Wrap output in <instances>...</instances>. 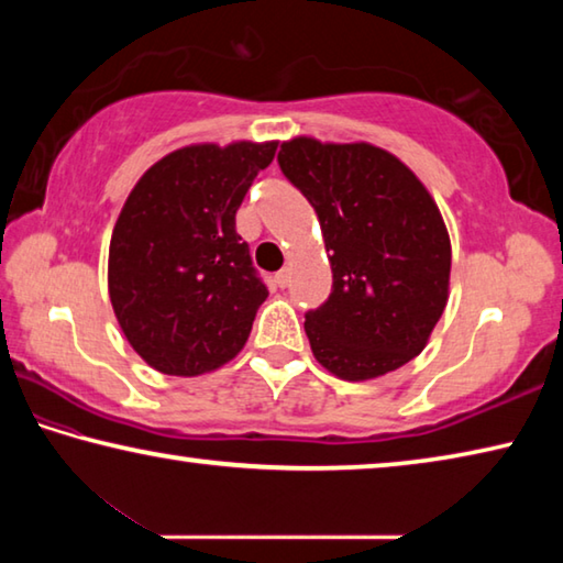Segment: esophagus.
Listing matches in <instances>:
<instances>
[{
	"label": "esophagus",
	"mask_w": 563,
	"mask_h": 563,
	"mask_svg": "<svg viewBox=\"0 0 563 563\" xmlns=\"http://www.w3.org/2000/svg\"><path fill=\"white\" fill-rule=\"evenodd\" d=\"M275 283H278L280 288H285V285L290 283V271H288V268H283V271L275 273Z\"/></svg>",
	"instance_id": "esophagus-1"
}]
</instances>
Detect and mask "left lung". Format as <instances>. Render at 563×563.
Segmentation results:
<instances>
[{"label": "left lung", "mask_w": 563, "mask_h": 563, "mask_svg": "<svg viewBox=\"0 0 563 563\" xmlns=\"http://www.w3.org/2000/svg\"><path fill=\"white\" fill-rule=\"evenodd\" d=\"M278 164L316 208L330 253V298L305 312L312 355L347 383L407 365L450 298V233L430 190L373 144L298 136Z\"/></svg>", "instance_id": "left-lung-1"}]
</instances>
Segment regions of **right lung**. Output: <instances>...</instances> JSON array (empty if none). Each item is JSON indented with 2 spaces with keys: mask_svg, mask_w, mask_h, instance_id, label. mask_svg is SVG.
I'll return each mask as SVG.
<instances>
[{
  "mask_svg": "<svg viewBox=\"0 0 563 563\" xmlns=\"http://www.w3.org/2000/svg\"><path fill=\"white\" fill-rule=\"evenodd\" d=\"M275 148H178L123 203L109 245V298L131 347L158 373H211L251 335L268 288L235 233V213Z\"/></svg>",
  "mask_w": 563,
  "mask_h": 563,
  "instance_id": "obj_1",
  "label": "right lung"
}]
</instances>
